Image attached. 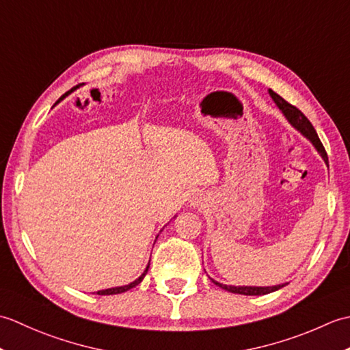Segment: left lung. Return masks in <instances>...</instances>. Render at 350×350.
Wrapping results in <instances>:
<instances>
[{
    "instance_id": "1",
    "label": "left lung",
    "mask_w": 350,
    "mask_h": 350,
    "mask_svg": "<svg viewBox=\"0 0 350 350\" xmlns=\"http://www.w3.org/2000/svg\"><path fill=\"white\" fill-rule=\"evenodd\" d=\"M269 94L271 98L273 99V102L277 103V107L281 109V113L286 116V118L288 120V123L293 126L295 129H298L304 137L308 138L311 143H313V146L316 147V150L319 152V154L322 156L323 161L328 163V154H326V150L323 144L321 143V139H319L317 133H316V129L313 128V124L310 123L308 118L304 116L301 111L293 107L292 103H288L287 100H284L281 98L280 94H277L275 92L269 90ZM212 280V278H211ZM215 284L219 286L221 288L227 290V292H232V293H237V295H247V296H260V295H267L271 292H275V290H278L281 287H284L286 284H278V286H272V287H251V286H226V284H221V282L212 280Z\"/></svg>"
}]
</instances>
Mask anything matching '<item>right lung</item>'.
Masks as SVG:
<instances>
[{"label": "right lung", "instance_id": "add662e5", "mask_svg": "<svg viewBox=\"0 0 350 350\" xmlns=\"http://www.w3.org/2000/svg\"><path fill=\"white\" fill-rule=\"evenodd\" d=\"M79 85H77V87H73L72 88V90L70 92H68V93H66V94H63V98H64V96H68L69 93H72L73 90H75V88H78ZM62 98V99H63ZM148 266H150V263H148L147 265V267H146V271L143 272V273H141L139 275V277L135 280V281H132L131 282V284H128V286H120V287H113V288H105V290H99V292H96V293H98V295H117V293H123V292H128V290L129 288H132V287H135V286H138L139 284V282L141 281H143V278L146 277V273H147V271H148Z\"/></svg>", "mask_w": 350, "mask_h": 350}]
</instances>
